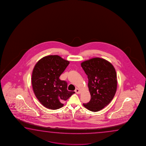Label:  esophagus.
Here are the masks:
<instances>
[{"mask_svg": "<svg viewBox=\"0 0 146 146\" xmlns=\"http://www.w3.org/2000/svg\"><path fill=\"white\" fill-rule=\"evenodd\" d=\"M75 92H76V93L77 94H80L81 93L80 90L79 88H77V89H76V90H75Z\"/></svg>", "mask_w": 146, "mask_h": 146, "instance_id": "esophagus-1", "label": "esophagus"}]
</instances>
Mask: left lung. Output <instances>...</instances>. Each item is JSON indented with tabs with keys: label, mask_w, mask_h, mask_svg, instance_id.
Here are the masks:
<instances>
[{
	"label": "left lung",
	"mask_w": 146,
	"mask_h": 146,
	"mask_svg": "<svg viewBox=\"0 0 146 146\" xmlns=\"http://www.w3.org/2000/svg\"><path fill=\"white\" fill-rule=\"evenodd\" d=\"M81 65L87 75L88 87L91 95L90 102L83 104V106L90 111H100L110 103L115 94V69L108 61L98 57L84 61Z\"/></svg>",
	"instance_id": "8db88e82"
}]
</instances>
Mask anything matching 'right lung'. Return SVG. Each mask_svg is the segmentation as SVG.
Wrapping results in <instances>:
<instances>
[{
    "mask_svg": "<svg viewBox=\"0 0 146 146\" xmlns=\"http://www.w3.org/2000/svg\"><path fill=\"white\" fill-rule=\"evenodd\" d=\"M69 61L58 55H49L40 59L34 66L32 76L33 89L43 106L56 110L63 106L74 92L67 89V84L60 80Z\"/></svg>",
    "mask_w": 146,
    "mask_h": 146,
    "instance_id": "1",
    "label": "right lung"
}]
</instances>
